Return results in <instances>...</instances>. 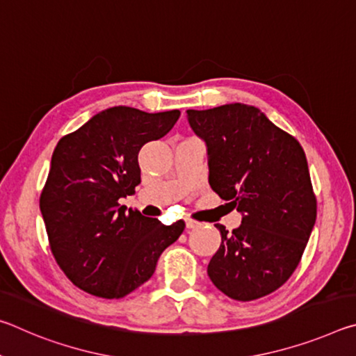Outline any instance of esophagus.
<instances>
[{
	"label": "esophagus",
	"mask_w": 356,
	"mask_h": 356,
	"mask_svg": "<svg viewBox=\"0 0 356 356\" xmlns=\"http://www.w3.org/2000/svg\"><path fill=\"white\" fill-rule=\"evenodd\" d=\"M185 226H186V229H195V227L200 226V222H196V221H193V220H186L185 221Z\"/></svg>",
	"instance_id": "1"
}]
</instances>
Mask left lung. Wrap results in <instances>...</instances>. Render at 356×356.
Returning a JSON list of instances; mask_svg holds the SVG:
<instances>
[{
	"label": "left lung",
	"mask_w": 356,
	"mask_h": 356,
	"mask_svg": "<svg viewBox=\"0 0 356 356\" xmlns=\"http://www.w3.org/2000/svg\"><path fill=\"white\" fill-rule=\"evenodd\" d=\"M206 143L209 184L242 213V225L221 234L207 275L238 301L275 292L291 278L316 222L305 150L256 106L227 104L186 110Z\"/></svg>",
	"instance_id": "left-lung-1"
}]
</instances>
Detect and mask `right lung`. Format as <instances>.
Segmentation results:
<instances>
[{
    "mask_svg": "<svg viewBox=\"0 0 356 356\" xmlns=\"http://www.w3.org/2000/svg\"><path fill=\"white\" fill-rule=\"evenodd\" d=\"M179 116V110L106 108L56 144L40 212L53 256L81 291L125 297L154 275L161 252L184 232L182 220L165 226L119 204L141 182V147L165 136Z\"/></svg>",
    "mask_w": 356,
    "mask_h": 356,
    "instance_id": "right-lung-1",
    "label": "right lung"
}]
</instances>
